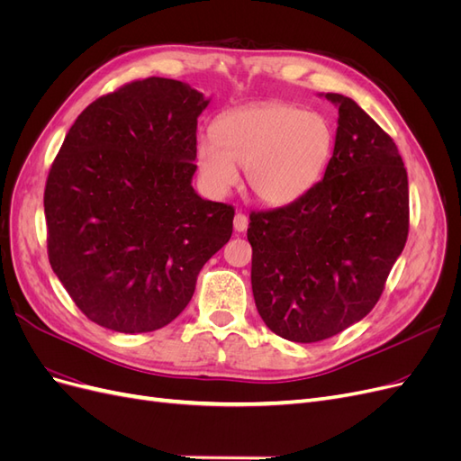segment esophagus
Instances as JSON below:
<instances>
[{
  "label": "esophagus",
  "instance_id": "34e87169",
  "mask_svg": "<svg viewBox=\"0 0 461 461\" xmlns=\"http://www.w3.org/2000/svg\"><path fill=\"white\" fill-rule=\"evenodd\" d=\"M246 229H248V217L244 213H236L234 215V230L244 232Z\"/></svg>",
  "mask_w": 461,
  "mask_h": 461
}]
</instances>
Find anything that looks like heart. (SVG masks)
<instances>
[{"label":"heart","instance_id":"heart-1","mask_svg":"<svg viewBox=\"0 0 461 461\" xmlns=\"http://www.w3.org/2000/svg\"><path fill=\"white\" fill-rule=\"evenodd\" d=\"M334 149V129L319 111L288 104L232 109L213 124V140L198 142V169L207 190L222 196L246 183L254 196L273 207L303 198L323 176Z\"/></svg>","mask_w":461,"mask_h":461}]
</instances>
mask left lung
Segmentation results:
<instances>
[{
	"mask_svg": "<svg viewBox=\"0 0 461 461\" xmlns=\"http://www.w3.org/2000/svg\"><path fill=\"white\" fill-rule=\"evenodd\" d=\"M325 97L339 127L323 180L294 203L254 212L248 227L258 312L292 342L364 319L408 240V173L393 138L352 97Z\"/></svg>",
	"mask_w": 461,
	"mask_h": 461,
	"instance_id": "1",
	"label": "left lung"
}]
</instances>
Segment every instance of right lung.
<instances>
[{
	"label": "right lung",
	"instance_id": "obj_1",
	"mask_svg": "<svg viewBox=\"0 0 461 461\" xmlns=\"http://www.w3.org/2000/svg\"><path fill=\"white\" fill-rule=\"evenodd\" d=\"M207 105L186 82L151 77L102 95L65 136L44 192L48 256L100 327L169 325L230 239L234 209L192 186Z\"/></svg>",
	"mask_w": 461,
	"mask_h": 461
}]
</instances>
